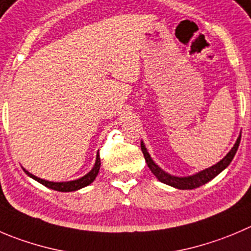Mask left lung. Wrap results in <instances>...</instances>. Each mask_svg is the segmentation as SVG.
I'll use <instances>...</instances> for the list:
<instances>
[{"mask_svg":"<svg viewBox=\"0 0 251 251\" xmlns=\"http://www.w3.org/2000/svg\"><path fill=\"white\" fill-rule=\"evenodd\" d=\"M240 138H242V135L238 137L234 147L231 148L230 151H229L228 154H226V156L219 161V163H217L216 165L211 166V168L206 169V170L200 171L199 174H195V175L192 176H187V177H177V176H173L170 175V174L165 173L164 170H161V169H160L159 166L152 161L149 152H148L147 148H145L144 143L143 142L140 143V147H142V151L143 154H144L145 161H147L148 166H149L151 173L156 176V178L160 181V182H164L169 186H173V187L178 188V190H193V188L200 187V186L204 185V183H207L208 181H211L212 178L216 177L218 174H221L222 171H223L224 169L231 163V160H233L238 148H239Z\"/></svg>","mask_w":251,"mask_h":251,"instance_id":"8db88e82","label":"left lung"}]
</instances>
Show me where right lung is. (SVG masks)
I'll return each instance as SVG.
<instances>
[{"label":"right lung","instance_id":"add662e5","mask_svg":"<svg viewBox=\"0 0 251 251\" xmlns=\"http://www.w3.org/2000/svg\"><path fill=\"white\" fill-rule=\"evenodd\" d=\"M100 166H101V159H100V155L97 154L96 163H95L94 168H92V170L90 171V173L86 174V175L82 176V177L77 178V180L66 181V182H51V181L43 180V178H39V177H37V176L29 174L27 170H25V169H23V170L25 171V174H27L28 176H30L32 178H34L35 181L40 182L42 185L51 188V190L59 191V192H71V191H76V190H80V188H82V187H86V186H88L91 182H94V180L96 178L97 174H99V171H100Z\"/></svg>","mask_w":251,"mask_h":251}]
</instances>
